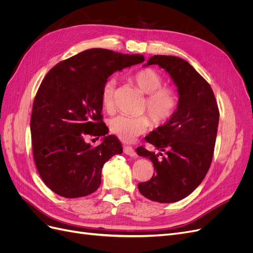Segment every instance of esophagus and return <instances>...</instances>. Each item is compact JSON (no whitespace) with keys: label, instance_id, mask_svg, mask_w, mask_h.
Segmentation results:
<instances>
[{"label":"esophagus","instance_id":"esophagus-1","mask_svg":"<svg viewBox=\"0 0 253 253\" xmlns=\"http://www.w3.org/2000/svg\"><path fill=\"white\" fill-rule=\"evenodd\" d=\"M124 151H125L126 154L128 155V156H131V157H135V156H136L135 150H134L132 147H129V145H125V147H124Z\"/></svg>","mask_w":253,"mask_h":253}]
</instances>
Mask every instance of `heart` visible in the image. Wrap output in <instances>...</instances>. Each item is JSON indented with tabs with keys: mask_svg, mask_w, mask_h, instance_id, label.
<instances>
[{
	"mask_svg": "<svg viewBox=\"0 0 253 253\" xmlns=\"http://www.w3.org/2000/svg\"><path fill=\"white\" fill-rule=\"evenodd\" d=\"M132 81L143 94H147L143 109L150 114L152 120L157 126H163L169 121L177 110L178 97L175 89L170 86H162L164 80L156 71L142 68L132 76ZM116 80H106L101 89V104L103 109L111 111L114 105V91ZM110 131L120 140L132 142L137 137L148 131L151 121L148 116H127L118 115L109 121Z\"/></svg>",
	"mask_w": 253,
	"mask_h": 253,
	"instance_id": "1",
	"label": "heart"
}]
</instances>
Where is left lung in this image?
I'll return each mask as SVG.
<instances>
[{
    "mask_svg": "<svg viewBox=\"0 0 253 253\" xmlns=\"http://www.w3.org/2000/svg\"><path fill=\"white\" fill-rule=\"evenodd\" d=\"M153 64L171 76L179 97L173 117L145 139L159 153L143 147L136 150L151 160L155 170L150 180L138 183V189L153 202L175 203L192 193L209 170L219 111L209 83L187 61L156 55L144 65Z\"/></svg>",
    "mask_w": 253,
    "mask_h": 253,
    "instance_id": "obj_1",
    "label": "left lung"
}]
</instances>
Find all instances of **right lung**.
<instances>
[{"label": "right lung", "instance_id": "1", "mask_svg": "<svg viewBox=\"0 0 253 253\" xmlns=\"http://www.w3.org/2000/svg\"><path fill=\"white\" fill-rule=\"evenodd\" d=\"M142 55L91 48L61 61L45 76L34 100L30 133L42 180L60 196L91 194L101 183L103 165L122 153L102 121L101 89L112 74L143 62ZM88 135H103L93 148Z\"/></svg>", "mask_w": 253, "mask_h": 253}]
</instances>
